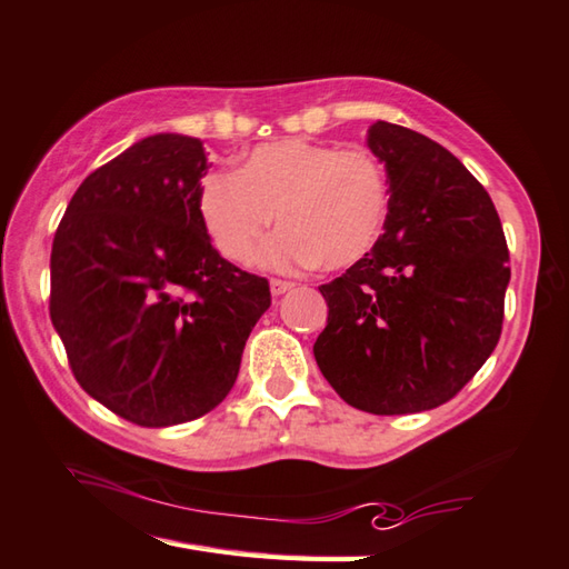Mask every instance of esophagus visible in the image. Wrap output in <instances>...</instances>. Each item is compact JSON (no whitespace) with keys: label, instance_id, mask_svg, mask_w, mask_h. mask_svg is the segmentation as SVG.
<instances>
[{"label":"esophagus","instance_id":"obj_1","mask_svg":"<svg viewBox=\"0 0 569 569\" xmlns=\"http://www.w3.org/2000/svg\"><path fill=\"white\" fill-rule=\"evenodd\" d=\"M288 291H293V283H291V281H278V278H273V281H271V293H273L276 298L288 293Z\"/></svg>","mask_w":569,"mask_h":569}]
</instances>
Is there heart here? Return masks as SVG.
<instances>
[{"instance_id":"heart-1","label":"heart","mask_w":569,"mask_h":569,"mask_svg":"<svg viewBox=\"0 0 569 569\" xmlns=\"http://www.w3.org/2000/svg\"><path fill=\"white\" fill-rule=\"evenodd\" d=\"M203 229L229 261H249L268 226H283L258 261L278 271H338L373 249L388 213V183L366 149L283 139L253 149L236 173H209L196 193Z\"/></svg>"}]
</instances>
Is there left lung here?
<instances>
[{"label": "left lung", "mask_w": 569, "mask_h": 569, "mask_svg": "<svg viewBox=\"0 0 569 569\" xmlns=\"http://www.w3.org/2000/svg\"><path fill=\"white\" fill-rule=\"evenodd\" d=\"M366 147L388 173L383 236L318 288L313 356L348 406L408 416L448 402L498 346L508 243L488 191L440 143L376 121Z\"/></svg>", "instance_id": "1"}]
</instances>
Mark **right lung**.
Instances as JSON below:
<instances>
[{
  "instance_id": "right-lung-1",
  "label": "right lung",
  "mask_w": 569,
  "mask_h": 569,
  "mask_svg": "<svg viewBox=\"0 0 569 569\" xmlns=\"http://www.w3.org/2000/svg\"><path fill=\"white\" fill-rule=\"evenodd\" d=\"M203 141L153 133L81 181L51 243L49 316L91 398L143 428L229 396L271 306L268 281L213 249L196 193Z\"/></svg>"
}]
</instances>
